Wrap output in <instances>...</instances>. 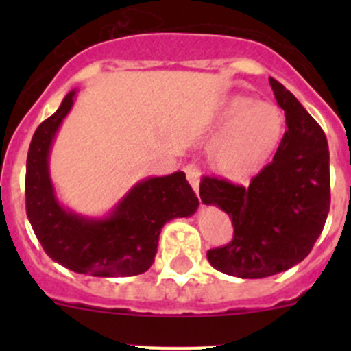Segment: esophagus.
Segmentation results:
<instances>
[{"label": "esophagus", "instance_id": "obj_1", "mask_svg": "<svg viewBox=\"0 0 351 351\" xmlns=\"http://www.w3.org/2000/svg\"><path fill=\"white\" fill-rule=\"evenodd\" d=\"M185 173H186V180H189V183L192 185V189L195 190V193H198V186H200V178H202L200 169H198L195 165H186Z\"/></svg>", "mask_w": 351, "mask_h": 351}]
</instances>
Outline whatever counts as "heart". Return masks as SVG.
I'll list each match as a JSON object with an SVG mask.
<instances>
[{
  "mask_svg": "<svg viewBox=\"0 0 351 351\" xmlns=\"http://www.w3.org/2000/svg\"><path fill=\"white\" fill-rule=\"evenodd\" d=\"M222 129L208 147L215 171L232 182L256 175L280 143L284 119L275 105L232 95L219 108L214 120Z\"/></svg>",
  "mask_w": 351,
  "mask_h": 351,
  "instance_id": "b5f03b06",
  "label": "heart"
}]
</instances>
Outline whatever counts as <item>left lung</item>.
Segmentation results:
<instances>
[{
    "instance_id": "1",
    "label": "left lung",
    "mask_w": 351,
    "mask_h": 351,
    "mask_svg": "<svg viewBox=\"0 0 351 351\" xmlns=\"http://www.w3.org/2000/svg\"><path fill=\"white\" fill-rule=\"evenodd\" d=\"M287 130L274 161L250 186L205 176L200 198L231 217L234 238L207 253L215 270L263 278L300 263L323 232L329 212V151L323 129L284 84L270 77Z\"/></svg>"
}]
</instances>
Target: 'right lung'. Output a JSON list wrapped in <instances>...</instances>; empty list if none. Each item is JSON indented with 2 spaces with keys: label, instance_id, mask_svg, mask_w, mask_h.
<instances>
[{
  "label": "right lung",
  "instance_id": "1",
  "mask_svg": "<svg viewBox=\"0 0 351 351\" xmlns=\"http://www.w3.org/2000/svg\"><path fill=\"white\" fill-rule=\"evenodd\" d=\"M77 90L40 123L27 156V215L49 258L76 274L132 277L153 265L162 226L197 212L198 198L183 171L137 182L108 214H77L58 198L51 178V149Z\"/></svg>",
  "mask_w": 351,
  "mask_h": 351
}]
</instances>
